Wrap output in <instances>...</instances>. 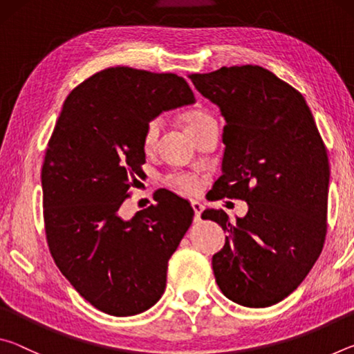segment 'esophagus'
<instances>
[{
  "label": "esophagus",
  "mask_w": 354,
  "mask_h": 354,
  "mask_svg": "<svg viewBox=\"0 0 354 354\" xmlns=\"http://www.w3.org/2000/svg\"><path fill=\"white\" fill-rule=\"evenodd\" d=\"M192 207H194L195 211V221H200L201 220V212L205 206H203V203L198 200H192Z\"/></svg>",
  "instance_id": "1"
}]
</instances>
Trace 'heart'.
I'll list each match as a JSON object with an SVG mask.
<instances>
[{"instance_id": "1", "label": "heart", "mask_w": 354, "mask_h": 354, "mask_svg": "<svg viewBox=\"0 0 354 354\" xmlns=\"http://www.w3.org/2000/svg\"><path fill=\"white\" fill-rule=\"evenodd\" d=\"M181 122L184 124L185 133L189 136H194L196 131L205 128L209 123H215L214 117L205 109H190L183 113ZM162 131V120L154 118L147 124L145 134H143V148L151 149L154 143L158 142V137ZM167 184L170 187L176 189L183 194H194L200 189V179L192 175H185V173H178V175H171L167 178Z\"/></svg>"}]
</instances>
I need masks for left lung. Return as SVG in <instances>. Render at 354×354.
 <instances>
[{"label":"left lung","mask_w":354,"mask_h":354,"mask_svg":"<svg viewBox=\"0 0 354 354\" xmlns=\"http://www.w3.org/2000/svg\"><path fill=\"white\" fill-rule=\"evenodd\" d=\"M190 80L226 122L217 200L248 205L236 221L221 209L201 214L227 232L212 256L215 281L231 301L272 306L301 284L325 243V143L303 95L259 65L221 67Z\"/></svg>","instance_id":"1"}]
</instances>
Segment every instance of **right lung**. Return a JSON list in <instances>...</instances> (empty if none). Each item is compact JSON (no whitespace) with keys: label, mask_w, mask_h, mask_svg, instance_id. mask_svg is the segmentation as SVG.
<instances>
[{"label":"right lung","mask_w":354,"mask_h":354,"mask_svg":"<svg viewBox=\"0 0 354 354\" xmlns=\"http://www.w3.org/2000/svg\"><path fill=\"white\" fill-rule=\"evenodd\" d=\"M194 103L181 76L111 67L62 106L41 167L46 241L64 277L106 314H140L165 290L169 259L194 209L169 190L129 220L120 206L145 164L147 124Z\"/></svg>","instance_id":"obj_1"}]
</instances>
